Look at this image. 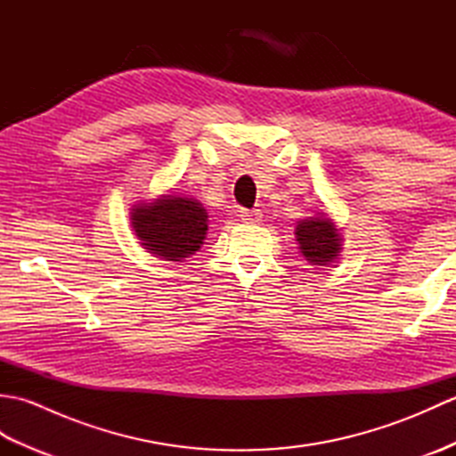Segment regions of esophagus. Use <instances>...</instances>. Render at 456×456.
<instances>
[{
    "mask_svg": "<svg viewBox=\"0 0 456 456\" xmlns=\"http://www.w3.org/2000/svg\"><path fill=\"white\" fill-rule=\"evenodd\" d=\"M239 217L245 223H258V221H263V211L260 209H240Z\"/></svg>",
    "mask_w": 456,
    "mask_h": 456,
    "instance_id": "esophagus-1",
    "label": "esophagus"
}]
</instances>
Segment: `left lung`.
<instances>
[{
  "instance_id": "8db88e82",
  "label": "left lung",
  "mask_w": 456,
  "mask_h": 456,
  "mask_svg": "<svg viewBox=\"0 0 456 456\" xmlns=\"http://www.w3.org/2000/svg\"><path fill=\"white\" fill-rule=\"evenodd\" d=\"M296 240L299 253L309 265L327 266L341 256L343 235L329 213H317L314 217L297 221Z\"/></svg>"
}]
</instances>
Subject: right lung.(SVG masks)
<instances>
[{
    "mask_svg": "<svg viewBox=\"0 0 456 456\" xmlns=\"http://www.w3.org/2000/svg\"><path fill=\"white\" fill-rule=\"evenodd\" d=\"M208 211L196 198L162 193L152 201L134 203L131 227L147 253L172 263L196 255L208 235Z\"/></svg>",
    "mask_w": 456,
    "mask_h": 456,
    "instance_id": "1",
    "label": "right lung"
}]
</instances>
